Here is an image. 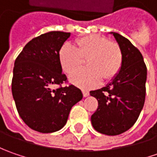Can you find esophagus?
Masks as SVG:
<instances>
[{"instance_id": "1", "label": "esophagus", "mask_w": 157, "mask_h": 157, "mask_svg": "<svg viewBox=\"0 0 157 157\" xmlns=\"http://www.w3.org/2000/svg\"><path fill=\"white\" fill-rule=\"evenodd\" d=\"M82 93H83L84 97H87L88 95H89V92H88L87 90H82Z\"/></svg>"}]
</instances>
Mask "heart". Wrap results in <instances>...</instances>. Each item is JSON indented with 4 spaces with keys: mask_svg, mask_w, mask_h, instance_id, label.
Listing matches in <instances>:
<instances>
[{
    "mask_svg": "<svg viewBox=\"0 0 157 157\" xmlns=\"http://www.w3.org/2000/svg\"><path fill=\"white\" fill-rule=\"evenodd\" d=\"M75 47L63 44L58 51L61 68L71 74L86 58V68L78 70L70 76V80L81 88L88 89L101 82L110 81L121 69L123 53L120 44L109 41L104 36L91 34L76 38Z\"/></svg>",
    "mask_w": 157,
    "mask_h": 157,
    "instance_id": "1",
    "label": "heart"
}]
</instances>
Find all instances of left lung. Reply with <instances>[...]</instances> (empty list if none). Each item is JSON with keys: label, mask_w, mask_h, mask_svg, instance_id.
<instances>
[{"label": "left lung", "mask_w": 157, "mask_h": 157, "mask_svg": "<svg viewBox=\"0 0 157 157\" xmlns=\"http://www.w3.org/2000/svg\"><path fill=\"white\" fill-rule=\"evenodd\" d=\"M112 34L122 50L123 63L106 86L90 92L99 103L91 121L99 133L118 136L132 128L141 113L146 96L147 67L142 53L129 40Z\"/></svg>", "instance_id": "1"}]
</instances>
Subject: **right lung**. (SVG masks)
<instances>
[{"mask_svg": "<svg viewBox=\"0 0 157 157\" xmlns=\"http://www.w3.org/2000/svg\"><path fill=\"white\" fill-rule=\"evenodd\" d=\"M71 33L51 31L30 40L15 61L12 94L17 112L28 127L53 133L66 124L71 107L82 100L80 89L67 83L58 51ZM55 84L59 86L52 89Z\"/></svg>", "mask_w": 157, "mask_h": 157, "instance_id": "1", "label": "right lung"}]
</instances>
